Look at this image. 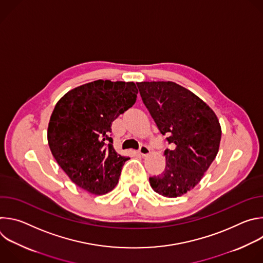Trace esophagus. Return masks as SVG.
I'll use <instances>...</instances> for the list:
<instances>
[{"mask_svg": "<svg viewBox=\"0 0 263 263\" xmlns=\"http://www.w3.org/2000/svg\"><path fill=\"white\" fill-rule=\"evenodd\" d=\"M149 147L148 146H146L145 144H141L140 145V147H139V149H138V153L141 155V156H147L148 154H149Z\"/></svg>", "mask_w": 263, "mask_h": 263, "instance_id": "obj_1", "label": "esophagus"}]
</instances>
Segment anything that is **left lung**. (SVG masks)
<instances>
[{
    "label": "left lung",
    "mask_w": 263,
    "mask_h": 263,
    "mask_svg": "<svg viewBox=\"0 0 263 263\" xmlns=\"http://www.w3.org/2000/svg\"><path fill=\"white\" fill-rule=\"evenodd\" d=\"M142 102L173 148L165 168L149 178L157 194L177 198L192 191L215 159L221 129L214 111L191 90L171 81L136 83Z\"/></svg>",
    "instance_id": "1"
}]
</instances>
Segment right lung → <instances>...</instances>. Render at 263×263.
Returning <instances> with one entry per match:
<instances>
[{"label": "right lung", "mask_w": 263, "mask_h": 263, "mask_svg": "<svg viewBox=\"0 0 263 263\" xmlns=\"http://www.w3.org/2000/svg\"><path fill=\"white\" fill-rule=\"evenodd\" d=\"M134 82L97 80L66 92L56 104L48 142L69 179L92 195L115 189L129 159L112 145L111 125L136 102Z\"/></svg>", "instance_id": "obj_1"}]
</instances>
